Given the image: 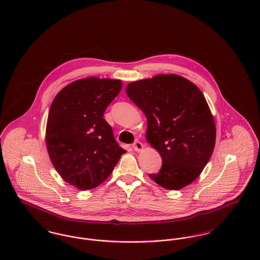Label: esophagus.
Wrapping results in <instances>:
<instances>
[{
	"instance_id": "34e87169",
	"label": "esophagus",
	"mask_w": 260,
	"mask_h": 260,
	"mask_svg": "<svg viewBox=\"0 0 260 260\" xmlns=\"http://www.w3.org/2000/svg\"><path fill=\"white\" fill-rule=\"evenodd\" d=\"M132 147H133V149H134L135 151H141V150L143 149V144H142L140 141L136 140V141L132 144Z\"/></svg>"
}]
</instances>
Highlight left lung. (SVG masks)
Here are the masks:
<instances>
[{
  "label": "left lung",
  "mask_w": 260,
  "mask_h": 260,
  "mask_svg": "<svg viewBox=\"0 0 260 260\" xmlns=\"http://www.w3.org/2000/svg\"><path fill=\"white\" fill-rule=\"evenodd\" d=\"M126 94L147 118L146 139L161 158L157 184L178 190L193 182L215 145V123L202 92L179 75H157L130 83Z\"/></svg>",
  "instance_id": "obj_1"
}]
</instances>
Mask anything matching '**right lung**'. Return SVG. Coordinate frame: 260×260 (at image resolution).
Segmentation results:
<instances>
[{
	"mask_svg": "<svg viewBox=\"0 0 260 260\" xmlns=\"http://www.w3.org/2000/svg\"><path fill=\"white\" fill-rule=\"evenodd\" d=\"M120 80L86 78L62 89L51 105L46 144L60 176L80 190L100 185L126 151L104 112L120 93Z\"/></svg>",
	"mask_w": 260,
	"mask_h": 260,
	"instance_id": "1",
	"label": "right lung"
}]
</instances>
